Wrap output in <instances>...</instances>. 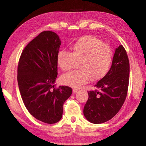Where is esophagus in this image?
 I'll use <instances>...</instances> for the list:
<instances>
[{"label":"esophagus","mask_w":146,"mask_h":146,"mask_svg":"<svg viewBox=\"0 0 146 146\" xmlns=\"http://www.w3.org/2000/svg\"><path fill=\"white\" fill-rule=\"evenodd\" d=\"M78 89H76V88H73V93H76V92H78Z\"/></svg>","instance_id":"1"}]
</instances>
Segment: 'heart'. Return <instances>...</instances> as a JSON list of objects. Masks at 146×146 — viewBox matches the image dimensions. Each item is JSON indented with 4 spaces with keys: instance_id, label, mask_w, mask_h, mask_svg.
Wrapping results in <instances>:
<instances>
[{
    "instance_id": "heart-1",
    "label": "heart",
    "mask_w": 146,
    "mask_h": 146,
    "mask_svg": "<svg viewBox=\"0 0 146 146\" xmlns=\"http://www.w3.org/2000/svg\"><path fill=\"white\" fill-rule=\"evenodd\" d=\"M79 62V70L69 72L62 76L64 84L78 88L92 80L102 78L111 65L113 51L111 47L92 35L80 38L74 44L72 52L60 50L56 60L63 71L72 68L75 60Z\"/></svg>"
}]
</instances>
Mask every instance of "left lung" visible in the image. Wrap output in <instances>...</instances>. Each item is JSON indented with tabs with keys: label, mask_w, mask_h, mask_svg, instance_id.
I'll return each mask as SVG.
<instances>
[{
	"label": "left lung",
	"mask_w": 146,
	"mask_h": 146,
	"mask_svg": "<svg viewBox=\"0 0 146 146\" xmlns=\"http://www.w3.org/2000/svg\"><path fill=\"white\" fill-rule=\"evenodd\" d=\"M129 80V62L122 45L115 49L112 65L97 83V90L89 91L84 115L93 123H102L117 114L125 102Z\"/></svg>",
	"instance_id": "left-lung-1"
}]
</instances>
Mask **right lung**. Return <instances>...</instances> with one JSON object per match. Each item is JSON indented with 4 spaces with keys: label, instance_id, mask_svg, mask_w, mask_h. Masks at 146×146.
I'll return each instance as SVG.
<instances>
[{
    "label": "right lung",
    "instance_id": "1",
    "mask_svg": "<svg viewBox=\"0 0 146 146\" xmlns=\"http://www.w3.org/2000/svg\"><path fill=\"white\" fill-rule=\"evenodd\" d=\"M60 44L55 33L41 32L24 49L17 68V81L24 105L36 119L46 123L61 119L64 103L72 93L68 86L56 88L54 84Z\"/></svg>",
    "mask_w": 146,
    "mask_h": 146
}]
</instances>
